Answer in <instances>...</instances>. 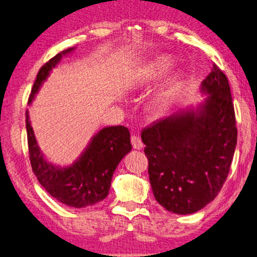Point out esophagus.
Segmentation results:
<instances>
[{
    "label": "esophagus",
    "mask_w": 257,
    "mask_h": 257,
    "mask_svg": "<svg viewBox=\"0 0 257 257\" xmlns=\"http://www.w3.org/2000/svg\"><path fill=\"white\" fill-rule=\"evenodd\" d=\"M131 144L134 149H142L144 148V144H142L141 139L137 136L131 137Z\"/></svg>",
    "instance_id": "obj_1"
}]
</instances>
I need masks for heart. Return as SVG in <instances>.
Masks as SVG:
<instances>
[{
  "label": "heart",
  "mask_w": 257,
  "mask_h": 257,
  "mask_svg": "<svg viewBox=\"0 0 257 257\" xmlns=\"http://www.w3.org/2000/svg\"><path fill=\"white\" fill-rule=\"evenodd\" d=\"M172 66H173V59L167 56L159 57L148 66V68H147L145 73V77L146 79H155L162 77L170 71Z\"/></svg>",
  "instance_id": "heart-1"
}]
</instances>
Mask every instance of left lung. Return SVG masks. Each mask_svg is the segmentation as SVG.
<instances>
[{
    "instance_id": "left-lung-1",
    "label": "left lung",
    "mask_w": 257,
    "mask_h": 257,
    "mask_svg": "<svg viewBox=\"0 0 257 257\" xmlns=\"http://www.w3.org/2000/svg\"><path fill=\"white\" fill-rule=\"evenodd\" d=\"M208 93L198 111L178 112L141 132L156 200L176 214L198 212L228 178L237 126L228 78L216 65L203 83Z\"/></svg>"
}]
</instances>
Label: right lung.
Returning a JSON list of instances; mask_svg holds the SVG:
<instances>
[{"instance_id": "obj_1", "label": "right lung", "mask_w": 257, "mask_h": 257, "mask_svg": "<svg viewBox=\"0 0 257 257\" xmlns=\"http://www.w3.org/2000/svg\"><path fill=\"white\" fill-rule=\"evenodd\" d=\"M73 51L67 49L41 67L34 82L28 102L31 103L50 70L61 56ZM29 161L37 180L46 191L60 203L75 208L95 205L108 196L111 178L117 165L132 149L130 132L124 126L104 127L95 134L78 161L69 167H57L48 163L40 151L26 110Z\"/></svg>"}]
</instances>
